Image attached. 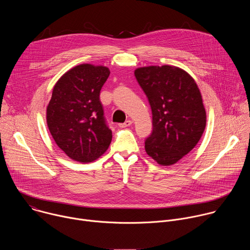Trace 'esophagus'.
I'll return each instance as SVG.
<instances>
[{
    "label": "esophagus",
    "mask_w": 250,
    "mask_h": 250,
    "mask_svg": "<svg viewBox=\"0 0 250 250\" xmlns=\"http://www.w3.org/2000/svg\"><path fill=\"white\" fill-rule=\"evenodd\" d=\"M131 124H132V122H131L130 120H128V121L125 122L124 124H120L119 126H120V127H127V126H129Z\"/></svg>",
    "instance_id": "1"
}]
</instances>
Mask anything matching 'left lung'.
Here are the masks:
<instances>
[{
  "mask_svg": "<svg viewBox=\"0 0 250 250\" xmlns=\"http://www.w3.org/2000/svg\"><path fill=\"white\" fill-rule=\"evenodd\" d=\"M134 75L152 111L153 129L146 151L159 165L175 164L197 146L206 128L200 89L189 73L176 66L139 67Z\"/></svg>",
  "mask_w": 250,
  "mask_h": 250,
  "instance_id": "obj_1",
  "label": "left lung"
}]
</instances>
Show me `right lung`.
Instances as JSON below:
<instances>
[{"label":"right lung","mask_w":250,"mask_h":250,"mask_svg":"<svg viewBox=\"0 0 250 250\" xmlns=\"http://www.w3.org/2000/svg\"><path fill=\"white\" fill-rule=\"evenodd\" d=\"M108 67L83 63L56 82L46 108V122L58 147L72 160L89 163L109 148L112 130L104 118L100 91Z\"/></svg>","instance_id":"obj_1"}]
</instances>
